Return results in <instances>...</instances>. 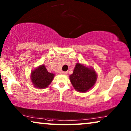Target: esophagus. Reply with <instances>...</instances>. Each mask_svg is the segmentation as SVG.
Segmentation results:
<instances>
[{
    "mask_svg": "<svg viewBox=\"0 0 131 131\" xmlns=\"http://www.w3.org/2000/svg\"><path fill=\"white\" fill-rule=\"evenodd\" d=\"M61 74H67V71H61Z\"/></svg>",
    "mask_w": 131,
    "mask_h": 131,
    "instance_id": "34e87169",
    "label": "esophagus"
}]
</instances>
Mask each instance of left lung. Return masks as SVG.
Returning <instances> with one entry per match:
<instances>
[{
    "label": "left lung",
    "mask_w": 131,
    "mask_h": 131,
    "mask_svg": "<svg viewBox=\"0 0 131 131\" xmlns=\"http://www.w3.org/2000/svg\"><path fill=\"white\" fill-rule=\"evenodd\" d=\"M96 78L94 70L80 63L76 64L73 73L70 76L73 86L76 91L81 92H85L90 89L96 82Z\"/></svg>",
    "instance_id": "8db88e82"
}]
</instances>
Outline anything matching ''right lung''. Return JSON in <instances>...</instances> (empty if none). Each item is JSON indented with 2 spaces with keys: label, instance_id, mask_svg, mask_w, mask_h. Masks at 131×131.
Wrapping results in <instances>:
<instances>
[{
  "label": "right lung",
  "instance_id": "right-lung-1",
  "mask_svg": "<svg viewBox=\"0 0 131 131\" xmlns=\"http://www.w3.org/2000/svg\"><path fill=\"white\" fill-rule=\"evenodd\" d=\"M54 74L48 72L45 65H42L31 72V79L35 87L45 88L52 81Z\"/></svg>",
  "mask_w": 131,
  "mask_h": 131
}]
</instances>
